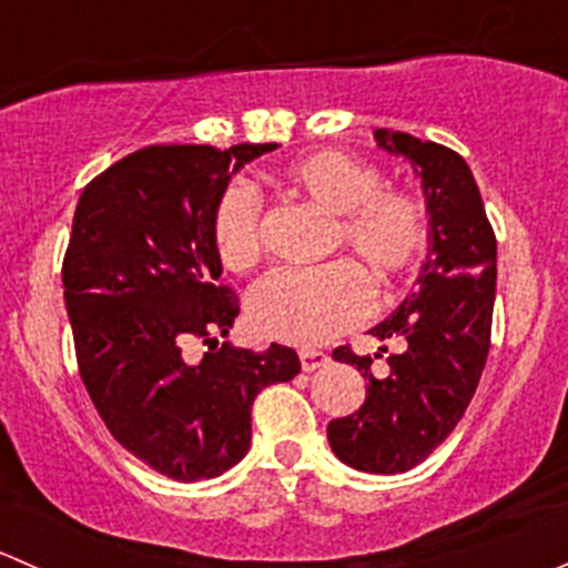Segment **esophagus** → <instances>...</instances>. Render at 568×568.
Returning <instances> with one entry per match:
<instances>
[{"label":"esophagus","instance_id":"obj_1","mask_svg":"<svg viewBox=\"0 0 568 568\" xmlns=\"http://www.w3.org/2000/svg\"><path fill=\"white\" fill-rule=\"evenodd\" d=\"M300 359H302V368L316 371V368H321V365L329 363V354L316 352V348H305V352H300Z\"/></svg>","mask_w":568,"mask_h":568}]
</instances>
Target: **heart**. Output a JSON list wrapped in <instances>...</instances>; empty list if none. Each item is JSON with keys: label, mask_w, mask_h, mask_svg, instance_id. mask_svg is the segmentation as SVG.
I'll use <instances>...</instances> for the list:
<instances>
[{"label": "heart", "mask_w": 568, "mask_h": 568, "mask_svg": "<svg viewBox=\"0 0 568 568\" xmlns=\"http://www.w3.org/2000/svg\"><path fill=\"white\" fill-rule=\"evenodd\" d=\"M277 183L332 214L326 252H346L376 285L409 272L432 236V211L420 192L385 183L376 164L346 151H316L285 164ZM211 242L231 272H247L263 252L261 205L244 186H227L211 211ZM368 291L351 263L274 268L250 291L247 313L257 335L294 346H318L357 324Z\"/></svg>", "instance_id": "heart-1"}]
</instances>
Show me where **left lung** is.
<instances>
[{
    "instance_id": "1",
    "label": "left lung",
    "mask_w": 568,
    "mask_h": 568,
    "mask_svg": "<svg viewBox=\"0 0 568 568\" xmlns=\"http://www.w3.org/2000/svg\"><path fill=\"white\" fill-rule=\"evenodd\" d=\"M376 140L385 151L412 159L420 173L432 247L417 288L371 329L382 341L404 337V352L387 357L390 374L376 379L374 359L352 346L335 348L337 359L363 371L368 393L357 412L326 426V437L348 467L395 475L428 459L473 400L491 346L497 239L459 153L404 131L379 129Z\"/></svg>"
}]
</instances>
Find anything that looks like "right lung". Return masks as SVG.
I'll return each mask as SVG.
<instances>
[{"label": "right lung", "mask_w": 568, "mask_h": 568, "mask_svg": "<svg viewBox=\"0 0 568 568\" xmlns=\"http://www.w3.org/2000/svg\"><path fill=\"white\" fill-rule=\"evenodd\" d=\"M274 142L148 145L84 186L62 257L79 376L129 454L173 480L216 478L242 462L257 393L300 374L294 348L216 343L239 316L220 285L211 211L227 178ZM210 352L185 363L182 343Z\"/></svg>", "instance_id": "1"}]
</instances>
